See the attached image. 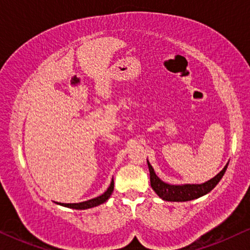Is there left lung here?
Masks as SVG:
<instances>
[{
	"label": "left lung",
	"instance_id": "left-lung-1",
	"mask_svg": "<svg viewBox=\"0 0 250 250\" xmlns=\"http://www.w3.org/2000/svg\"><path fill=\"white\" fill-rule=\"evenodd\" d=\"M148 167L150 172V184L153 191L164 200L167 201H189L197 199L204 194H206L216 187V184L220 182L222 176L224 175L227 166L217 174L213 179L207 181L206 183L203 184H186V186H170L163 182L156 173L153 172L152 166L148 162Z\"/></svg>",
	"mask_w": 250,
	"mask_h": 250
}]
</instances>
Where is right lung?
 Wrapping results in <instances>:
<instances>
[{
	"mask_svg": "<svg viewBox=\"0 0 250 250\" xmlns=\"http://www.w3.org/2000/svg\"><path fill=\"white\" fill-rule=\"evenodd\" d=\"M112 191H114V179H112L110 186L107 189V191L101 196H99L97 198H93V199L87 200V201H83V203H78V204H60L64 207H69V208H74V209H87V208H92L95 206H99V205L104 204V201L108 200V198L111 196Z\"/></svg>",
	"mask_w": 250,
	"mask_h": 250,
	"instance_id": "right-lung-1",
	"label": "right lung"
}]
</instances>
